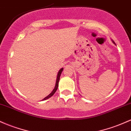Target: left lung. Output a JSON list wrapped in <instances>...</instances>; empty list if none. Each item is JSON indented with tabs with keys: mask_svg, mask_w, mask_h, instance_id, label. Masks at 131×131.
<instances>
[{
	"mask_svg": "<svg viewBox=\"0 0 131 131\" xmlns=\"http://www.w3.org/2000/svg\"><path fill=\"white\" fill-rule=\"evenodd\" d=\"M113 43H114V44H115V43H114V41H113Z\"/></svg>",
	"mask_w": 131,
	"mask_h": 131,
	"instance_id": "8db88e82",
	"label": "left lung"
}]
</instances>
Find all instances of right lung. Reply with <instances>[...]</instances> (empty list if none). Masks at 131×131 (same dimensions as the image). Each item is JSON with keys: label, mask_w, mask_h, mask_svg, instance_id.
Segmentation results:
<instances>
[{"label": "right lung", "mask_w": 131, "mask_h": 131, "mask_svg": "<svg viewBox=\"0 0 131 131\" xmlns=\"http://www.w3.org/2000/svg\"><path fill=\"white\" fill-rule=\"evenodd\" d=\"M63 68H61V70H60V71H58V75H57V81H56V84H55V86H54V88L53 89V90L52 92H51V93L49 94L48 96H47V97H45L44 99H43L42 100H47V99H48L49 97H51V96H52L53 94H54V93H55L56 91L57 90V89H58V82H59V80H60V75H61V72L63 71Z\"/></svg>", "instance_id": "1"}]
</instances>
